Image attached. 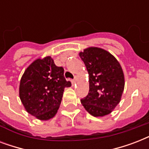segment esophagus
I'll list each match as a JSON object with an SVG mask.
<instances>
[{"label": "esophagus", "mask_w": 149, "mask_h": 149, "mask_svg": "<svg viewBox=\"0 0 149 149\" xmlns=\"http://www.w3.org/2000/svg\"><path fill=\"white\" fill-rule=\"evenodd\" d=\"M71 82H72V85H74L75 83H76V77H75V78L73 79H72V80H71Z\"/></svg>", "instance_id": "34e87169"}]
</instances>
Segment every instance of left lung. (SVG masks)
<instances>
[{
	"instance_id": "obj_1",
	"label": "left lung",
	"mask_w": 149,
	"mask_h": 149,
	"mask_svg": "<svg viewBox=\"0 0 149 149\" xmlns=\"http://www.w3.org/2000/svg\"><path fill=\"white\" fill-rule=\"evenodd\" d=\"M89 73L90 89L81 99L84 108L94 117L109 114L119 104L125 77L120 63L110 52L91 47L79 53Z\"/></svg>"
}]
</instances>
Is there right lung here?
<instances>
[{
	"label": "right lung",
	"instance_id": "add662e5",
	"mask_svg": "<svg viewBox=\"0 0 149 149\" xmlns=\"http://www.w3.org/2000/svg\"><path fill=\"white\" fill-rule=\"evenodd\" d=\"M63 73L64 69L55 65L50 56L38 58L27 68L20 82L19 96L28 113L42 120L56 115L64 88L71 86Z\"/></svg>",
	"mask_w": 149,
	"mask_h": 149
}]
</instances>
